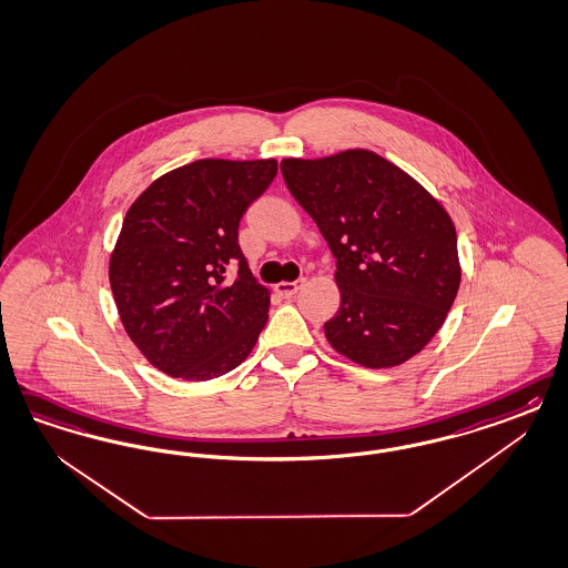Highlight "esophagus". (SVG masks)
Wrapping results in <instances>:
<instances>
[{"instance_id":"34e87169","label":"esophagus","mask_w":568,"mask_h":568,"mask_svg":"<svg viewBox=\"0 0 568 568\" xmlns=\"http://www.w3.org/2000/svg\"><path fill=\"white\" fill-rule=\"evenodd\" d=\"M305 284V280H296V282H277L274 286L275 293L284 298H293L298 293V288Z\"/></svg>"}]
</instances>
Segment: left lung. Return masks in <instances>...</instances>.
Instances as JSON below:
<instances>
[{
    "label": "left lung",
    "mask_w": 568,
    "mask_h": 568,
    "mask_svg": "<svg viewBox=\"0 0 568 568\" xmlns=\"http://www.w3.org/2000/svg\"><path fill=\"white\" fill-rule=\"evenodd\" d=\"M280 169L336 258L341 305L324 324L332 348L372 369L418 355L443 326L462 280L449 213L366 148L284 159Z\"/></svg>",
    "instance_id": "8db88e82"
}]
</instances>
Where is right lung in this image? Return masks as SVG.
Returning a JSON list of instances; mask_svg holds the SVG:
<instances>
[{"label": "right lung", "mask_w": 568, "mask_h": 568, "mask_svg": "<svg viewBox=\"0 0 568 568\" xmlns=\"http://www.w3.org/2000/svg\"><path fill=\"white\" fill-rule=\"evenodd\" d=\"M274 159H201L148 185L110 253L116 312L156 369L202 383L240 366L267 322L270 291L239 244L246 206L274 182ZM240 263V275L224 272Z\"/></svg>", "instance_id": "add662e5"}]
</instances>
